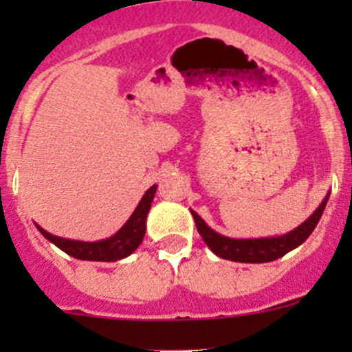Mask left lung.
<instances>
[{
	"label": "left lung",
	"mask_w": 352,
	"mask_h": 352,
	"mask_svg": "<svg viewBox=\"0 0 352 352\" xmlns=\"http://www.w3.org/2000/svg\"><path fill=\"white\" fill-rule=\"evenodd\" d=\"M329 196L330 192H327V196L320 202V206L300 226L285 233V235L265 236V239H230V236H225L221 233L214 232L212 228H209L204 219L196 211L190 209V212H192V218L196 221L199 235L202 236L204 243L211 248L212 254L233 262L262 264V262H272L276 258L283 257V255H286L293 248L300 247L311 235V232H314L317 223L320 221L322 214H324Z\"/></svg>",
	"instance_id": "obj_1"
}]
</instances>
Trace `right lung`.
I'll return each instance as SVG.
<instances>
[{"label": "right lung", "instance_id": "right-lung-1", "mask_svg": "<svg viewBox=\"0 0 352 352\" xmlns=\"http://www.w3.org/2000/svg\"><path fill=\"white\" fill-rule=\"evenodd\" d=\"M155 192L156 184L144 192L140 204L136 206L131 218L124 223L122 228L117 233H113L112 236H109V239L98 240V242H81V240L61 239V236H56L52 233L45 232L38 225L35 226L44 235V239H47L49 242L54 243L56 247L61 248L63 252H66L71 257L80 258V261L116 262L133 254L140 247V243L143 242L144 233H146V218L151 209Z\"/></svg>", "mask_w": 352, "mask_h": 352}]
</instances>
